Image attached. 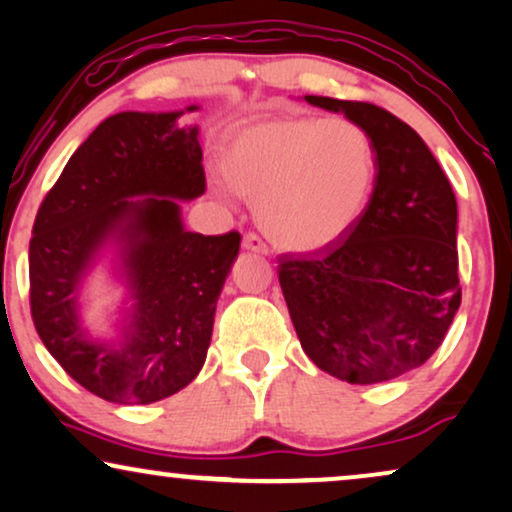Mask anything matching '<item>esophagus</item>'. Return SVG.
Wrapping results in <instances>:
<instances>
[{
    "mask_svg": "<svg viewBox=\"0 0 512 512\" xmlns=\"http://www.w3.org/2000/svg\"><path fill=\"white\" fill-rule=\"evenodd\" d=\"M243 250L257 252V255H269V248H267V245H264L262 238L255 236V234L243 236Z\"/></svg>",
    "mask_w": 512,
    "mask_h": 512,
    "instance_id": "esophagus-1",
    "label": "esophagus"
}]
</instances>
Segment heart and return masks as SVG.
<instances>
[{"label": "heart", "instance_id": "1", "mask_svg": "<svg viewBox=\"0 0 512 512\" xmlns=\"http://www.w3.org/2000/svg\"><path fill=\"white\" fill-rule=\"evenodd\" d=\"M220 170L229 192L255 203L257 222L278 248L318 252L365 217L379 154L356 121L290 117L238 128Z\"/></svg>", "mask_w": 512, "mask_h": 512}]
</instances>
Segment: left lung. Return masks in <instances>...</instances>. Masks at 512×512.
I'll list each match as a JSON object with an SVG mask.
<instances>
[{"label": "left lung", "instance_id": "left-lung-1", "mask_svg": "<svg viewBox=\"0 0 512 512\" xmlns=\"http://www.w3.org/2000/svg\"><path fill=\"white\" fill-rule=\"evenodd\" d=\"M372 135L379 177L363 220L309 257H278V281L313 365L379 384L438 351L459 311V213L447 175L419 133L370 102L304 95Z\"/></svg>", "mask_w": 512, "mask_h": 512}]
</instances>
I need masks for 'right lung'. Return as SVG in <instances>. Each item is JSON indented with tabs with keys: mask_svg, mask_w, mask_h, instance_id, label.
<instances>
[{
	"mask_svg": "<svg viewBox=\"0 0 512 512\" xmlns=\"http://www.w3.org/2000/svg\"><path fill=\"white\" fill-rule=\"evenodd\" d=\"M119 112L102 121L46 194L30 241L39 337L70 377L119 405H149L192 384L241 236L187 231L182 201L206 192L196 112ZM98 266L125 288L113 330L93 336L83 290Z\"/></svg>",
	"mask_w": 512,
	"mask_h": 512,
	"instance_id": "add662e5",
	"label": "right lung"
}]
</instances>
